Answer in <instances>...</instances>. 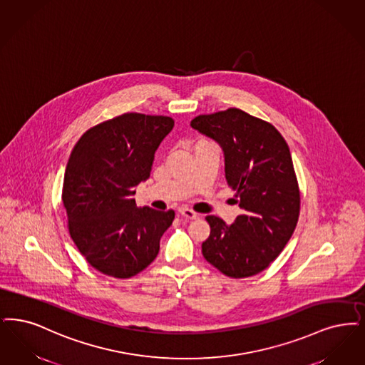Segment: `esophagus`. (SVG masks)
<instances>
[{"label": "esophagus", "mask_w": 365, "mask_h": 365, "mask_svg": "<svg viewBox=\"0 0 365 365\" xmlns=\"http://www.w3.org/2000/svg\"><path fill=\"white\" fill-rule=\"evenodd\" d=\"M179 215L189 220H194L198 217V215H197L195 212H192L189 207H180V209H179Z\"/></svg>", "instance_id": "esophagus-1"}]
</instances>
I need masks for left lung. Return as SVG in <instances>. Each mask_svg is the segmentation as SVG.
I'll use <instances>...</instances> for the list:
<instances>
[{"instance_id":"left-lung-1","label":"left lung","mask_w":365,"mask_h":365,"mask_svg":"<svg viewBox=\"0 0 365 365\" xmlns=\"http://www.w3.org/2000/svg\"><path fill=\"white\" fill-rule=\"evenodd\" d=\"M191 128L224 152L225 179L242 215L228 225L207 216L210 235L202 255L228 277L255 276L289 242L300 213V191L289 146L269 122L239 108L198 115Z\"/></svg>"}]
</instances>
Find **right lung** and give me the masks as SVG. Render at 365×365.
<instances>
[{"label":"right lung","instance_id":"add662e5","mask_svg":"<svg viewBox=\"0 0 365 365\" xmlns=\"http://www.w3.org/2000/svg\"><path fill=\"white\" fill-rule=\"evenodd\" d=\"M174 119L128 113L86 131L66 165L62 202L74 245L106 276L130 278L155 261L174 210L137 207L135 186Z\"/></svg>","mask_w":365,"mask_h":365}]
</instances>
